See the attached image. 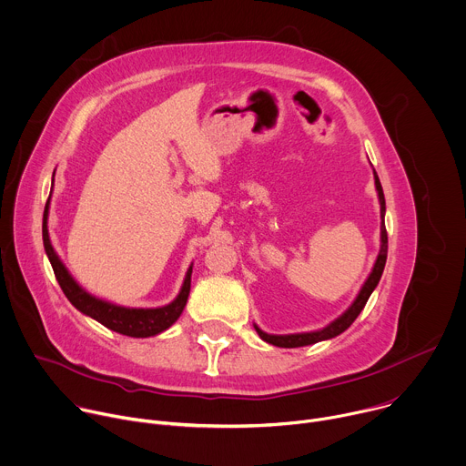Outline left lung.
Masks as SVG:
<instances>
[{"instance_id": "8db88e82", "label": "left lung", "mask_w": 466, "mask_h": 466, "mask_svg": "<svg viewBox=\"0 0 466 466\" xmlns=\"http://www.w3.org/2000/svg\"><path fill=\"white\" fill-rule=\"evenodd\" d=\"M373 177H375V187H377V193H379V202H380V217H382V224H380V251H379V257L375 260V266L368 277V280L364 282L362 289L359 291L357 299L353 300V304L339 317L335 319L331 324H328L326 328L319 329V331H309V333H291V335H269V333H264L258 326H255L257 333L260 335L262 340L273 344V346H279V348H299V346H308V344H315L319 340H326V339H331V337H337L339 333H342L344 329H348L351 326V322L359 317V313L362 311V308L366 306L371 291L375 289V286L379 284L380 280V275H382V269H384V264H386V255H388V233H386V226H384V211H386V204H384V193H382V187H380V182H379V177L377 173L373 171Z\"/></svg>"}]
</instances>
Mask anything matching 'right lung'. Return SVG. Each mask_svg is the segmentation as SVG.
<instances>
[{"mask_svg": "<svg viewBox=\"0 0 466 466\" xmlns=\"http://www.w3.org/2000/svg\"><path fill=\"white\" fill-rule=\"evenodd\" d=\"M47 215H49V200L44 211V246L47 251V257L53 264L56 280L60 284V288L64 289L66 297L71 300V304L80 309L82 313L93 317L95 320L102 322L106 328L127 335V337H151L157 335L164 329H167L184 311V306L187 302L189 297V289H191V271L193 268L187 269L184 286L178 293V297L162 308H153V309H137V308H122V306H115L109 302H104L93 295H89L87 291H84L69 275V271L66 269V266L62 264V260L58 258L56 251L51 246L49 240V229H47Z\"/></svg>", "mask_w": 466, "mask_h": 466, "instance_id": "obj_1", "label": "right lung"}]
</instances>
